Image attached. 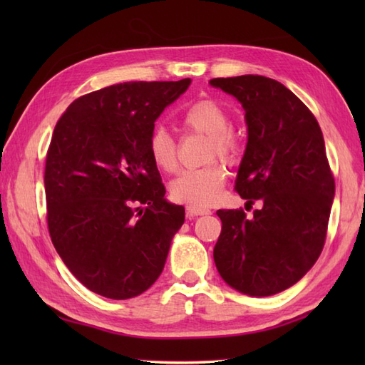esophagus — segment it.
<instances>
[{"mask_svg": "<svg viewBox=\"0 0 365 365\" xmlns=\"http://www.w3.org/2000/svg\"><path fill=\"white\" fill-rule=\"evenodd\" d=\"M212 210H208V208L204 207H196V205H188L187 207V216L191 220L195 218V216H200V215H210Z\"/></svg>", "mask_w": 365, "mask_h": 365, "instance_id": "34e87169", "label": "esophagus"}]
</instances>
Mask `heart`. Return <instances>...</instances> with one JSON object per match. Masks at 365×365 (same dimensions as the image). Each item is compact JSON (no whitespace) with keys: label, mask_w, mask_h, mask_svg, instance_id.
Returning a JSON list of instances; mask_svg holds the SVG:
<instances>
[{"label":"heart","mask_w":365,"mask_h":365,"mask_svg":"<svg viewBox=\"0 0 365 365\" xmlns=\"http://www.w3.org/2000/svg\"><path fill=\"white\" fill-rule=\"evenodd\" d=\"M182 125L188 131L208 136L205 147V160L218 157L224 161H234L240 153V139L230 130L232 119L229 111L212 98L197 100L182 114ZM149 157L163 173H174L178 165L177 143L169 131L155 127L150 131ZM227 173L220 161L196 169L182 170L169 185L170 196L178 202L191 205H210L215 202L226 183Z\"/></svg>","instance_id":"1"}]
</instances>
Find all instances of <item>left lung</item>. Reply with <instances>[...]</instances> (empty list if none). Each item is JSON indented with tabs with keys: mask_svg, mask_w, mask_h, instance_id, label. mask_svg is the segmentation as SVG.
I'll return each mask as SVG.
<instances>
[{
	"mask_svg": "<svg viewBox=\"0 0 365 365\" xmlns=\"http://www.w3.org/2000/svg\"><path fill=\"white\" fill-rule=\"evenodd\" d=\"M245 110L247 144L235 190L262 208L247 220L218 210L222 229L213 259L232 289L269 297L297 284L314 267L327 240L336 183L322 128L282 83L260 75L210 80Z\"/></svg>",
	"mask_w": 365,
	"mask_h": 365,
	"instance_id": "8db88e82",
	"label": "left lung"
}]
</instances>
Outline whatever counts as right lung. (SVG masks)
I'll use <instances>...</instances> for the list:
<instances>
[{
  "instance_id": "right-lung-1",
  "label": "right lung",
  "mask_w": 365,
  "mask_h": 365,
  "mask_svg": "<svg viewBox=\"0 0 365 365\" xmlns=\"http://www.w3.org/2000/svg\"><path fill=\"white\" fill-rule=\"evenodd\" d=\"M190 84H113L76 98L54 127L43 177L51 242L71 273L105 298L149 289L185 221V208L165 199L147 143Z\"/></svg>"
}]
</instances>
